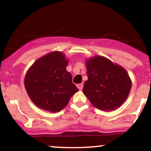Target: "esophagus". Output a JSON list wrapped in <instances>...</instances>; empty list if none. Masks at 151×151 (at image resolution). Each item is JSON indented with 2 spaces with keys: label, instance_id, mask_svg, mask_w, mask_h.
Here are the masks:
<instances>
[{
  "label": "esophagus",
  "instance_id": "esophagus-1",
  "mask_svg": "<svg viewBox=\"0 0 151 151\" xmlns=\"http://www.w3.org/2000/svg\"><path fill=\"white\" fill-rule=\"evenodd\" d=\"M77 88L79 90H81V89H83V86H84V84H77Z\"/></svg>",
  "mask_w": 151,
  "mask_h": 151
}]
</instances>
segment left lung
Masks as SVG:
<instances>
[{
  "label": "left lung",
  "instance_id": "obj_1",
  "mask_svg": "<svg viewBox=\"0 0 151 151\" xmlns=\"http://www.w3.org/2000/svg\"><path fill=\"white\" fill-rule=\"evenodd\" d=\"M85 65L88 79L83 88L84 95L100 110L119 108L127 99L132 84L126 70L100 55L86 59Z\"/></svg>",
  "mask_w": 151,
  "mask_h": 151
}]
</instances>
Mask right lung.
Returning a JSON list of instances; mask_svg holds the SVG:
<instances>
[{
	"label": "right lung",
	"mask_w": 151,
	"mask_h": 151,
	"mask_svg": "<svg viewBox=\"0 0 151 151\" xmlns=\"http://www.w3.org/2000/svg\"><path fill=\"white\" fill-rule=\"evenodd\" d=\"M68 60L60 51H52L37 59L25 74L24 84L35 105L47 111L59 112L79 91L66 67Z\"/></svg>",
	"instance_id": "right-lung-1"
}]
</instances>
